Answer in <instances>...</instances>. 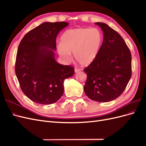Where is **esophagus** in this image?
Masks as SVG:
<instances>
[{
  "instance_id": "1",
  "label": "esophagus",
  "mask_w": 146,
  "mask_h": 146,
  "mask_svg": "<svg viewBox=\"0 0 146 146\" xmlns=\"http://www.w3.org/2000/svg\"><path fill=\"white\" fill-rule=\"evenodd\" d=\"M74 70H75V72H78L80 71V69H78V68H75Z\"/></svg>"
}]
</instances>
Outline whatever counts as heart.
I'll list each match as a JSON object with an SVG mask.
<instances>
[{
	"label": "heart",
	"instance_id": "heart-1",
	"mask_svg": "<svg viewBox=\"0 0 146 146\" xmlns=\"http://www.w3.org/2000/svg\"><path fill=\"white\" fill-rule=\"evenodd\" d=\"M102 42V35L96 28H76L66 30L61 37L58 46L60 55L66 60L74 53V58L81 66H86L93 61Z\"/></svg>",
	"mask_w": 146,
	"mask_h": 146
}]
</instances>
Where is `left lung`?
I'll return each instance as SVG.
<instances>
[{
    "label": "left lung",
    "mask_w": 146,
    "mask_h": 146,
    "mask_svg": "<svg viewBox=\"0 0 146 146\" xmlns=\"http://www.w3.org/2000/svg\"><path fill=\"white\" fill-rule=\"evenodd\" d=\"M104 32L98 56L83 70L87 74L84 91L90 99L107 102L120 96L131 77L130 49L116 31L105 23H96Z\"/></svg>",
    "instance_id": "8db88e82"
}]
</instances>
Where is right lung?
<instances>
[{"instance_id": "1", "label": "right lung", "mask_w": 146, "mask_h": 146, "mask_svg": "<svg viewBox=\"0 0 146 146\" xmlns=\"http://www.w3.org/2000/svg\"><path fill=\"white\" fill-rule=\"evenodd\" d=\"M66 22L43 23L26 34L17 48L15 72L21 90L35 103L49 105L64 92V80L74 74V68L57 63L56 38L67 27Z\"/></svg>"}]
</instances>
